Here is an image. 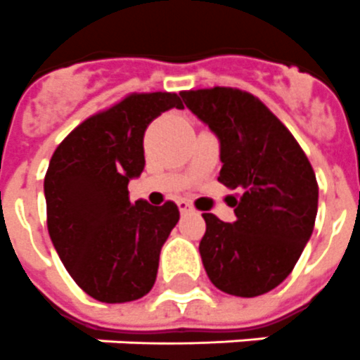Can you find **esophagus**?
Wrapping results in <instances>:
<instances>
[{
    "instance_id": "esophagus-1",
    "label": "esophagus",
    "mask_w": 360,
    "mask_h": 360,
    "mask_svg": "<svg viewBox=\"0 0 360 360\" xmlns=\"http://www.w3.org/2000/svg\"><path fill=\"white\" fill-rule=\"evenodd\" d=\"M176 204H178V210H180L182 214H188V212H191V210H193V206H191V204H189L186 198H180Z\"/></svg>"
}]
</instances>
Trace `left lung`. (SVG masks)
Listing matches in <instances>:
<instances>
[{
	"label": "left lung",
	"mask_w": 360,
	"mask_h": 360,
	"mask_svg": "<svg viewBox=\"0 0 360 360\" xmlns=\"http://www.w3.org/2000/svg\"><path fill=\"white\" fill-rule=\"evenodd\" d=\"M186 108L219 139V180L243 189L234 223L214 214L198 251L215 288L257 297L277 288L314 230L318 182L288 128L252 94L230 87L180 93Z\"/></svg>",
	"instance_id": "obj_1"
}]
</instances>
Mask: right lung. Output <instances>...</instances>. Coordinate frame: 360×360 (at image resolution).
Returning <instances> with one entry per match:
<instances>
[{"label":"right lung","instance_id":"obj_1","mask_svg":"<svg viewBox=\"0 0 360 360\" xmlns=\"http://www.w3.org/2000/svg\"><path fill=\"white\" fill-rule=\"evenodd\" d=\"M174 93L130 94L66 135L44 178L48 232L66 271L102 303H128L156 283L160 252L180 219L174 202H130L128 184L145 169L143 137Z\"/></svg>","mask_w":360,"mask_h":360}]
</instances>
